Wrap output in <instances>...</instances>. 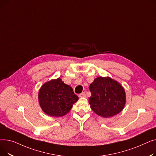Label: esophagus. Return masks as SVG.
<instances>
[{
	"label": "esophagus",
	"mask_w": 156,
	"mask_h": 156,
	"mask_svg": "<svg viewBox=\"0 0 156 156\" xmlns=\"http://www.w3.org/2000/svg\"><path fill=\"white\" fill-rule=\"evenodd\" d=\"M79 97H86V94H85V92H82L81 94H80L79 95Z\"/></svg>",
	"instance_id": "1"
}]
</instances>
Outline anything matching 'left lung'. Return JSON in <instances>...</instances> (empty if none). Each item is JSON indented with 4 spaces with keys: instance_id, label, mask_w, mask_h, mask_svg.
Listing matches in <instances>:
<instances>
[{
    "instance_id": "1",
    "label": "left lung",
    "mask_w": 156,
    "mask_h": 156,
    "mask_svg": "<svg viewBox=\"0 0 156 156\" xmlns=\"http://www.w3.org/2000/svg\"><path fill=\"white\" fill-rule=\"evenodd\" d=\"M91 109L97 115L110 118L119 113L126 104L125 91L121 84L110 77H98L90 85Z\"/></svg>"
}]
</instances>
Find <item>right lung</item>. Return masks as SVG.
Returning a JSON list of instances; mask_svg holds the SVG:
<instances>
[{
	"label": "right lung",
	"instance_id": "add662e5",
	"mask_svg": "<svg viewBox=\"0 0 156 156\" xmlns=\"http://www.w3.org/2000/svg\"><path fill=\"white\" fill-rule=\"evenodd\" d=\"M78 100V97L73 88L65 84L60 78L44 83L38 92L41 108L47 115L54 117L66 115Z\"/></svg>",
	"mask_w": 156,
	"mask_h": 156
}]
</instances>
